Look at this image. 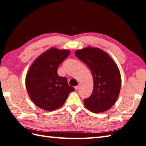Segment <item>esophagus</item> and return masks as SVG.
Wrapping results in <instances>:
<instances>
[{"label":"esophagus","mask_w":146,"mask_h":146,"mask_svg":"<svg viewBox=\"0 0 146 146\" xmlns=\"http://www.w3.org/2000/svg\"><path fill=\"white\" fill-rule=\"evenodd\" d=\"M79 88H80V85L77 86H76V87H75V90H78L79 89Z\"/></svg>","instance_id":"34e87169"}]
</instances>
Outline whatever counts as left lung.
<instances>
[{"label": "left lung", "instance_id": "obj_1", "mask_svg": "<svg viewBox=\"0 0 146 146\" xmlns=\"http://www.w3.org/2000/svg\"><path fill=\"white\" fill-rule=\"evenodd\" d=\"M75 55L88 65L93 77V91L84 100L85 106L93 113L108 110L117 100L121 88V76L117 64L98 48L87 47L77 50Z\"/></svg>", "mask_w": 146, "mask_h": 146}]
</instances>
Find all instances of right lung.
<instances>
[{
  "label": "right lung",
  "instance_id": "obj_1",
  "mask_svg": "<svg viewBox=\"0 0 146 146\" xmlns=\"http://www.w3.org/2000/svg\"><path fill=\"white\" fill-rule=\"evenodd\" d=\"M70 54L69 50L51 48L34 61L26 76V87L32 102L39 108L53 111L64 105L75 90L67 78L57 74L59 65Z\"/></svg>",
  "mask_w": 146,
  "mask_h": 146
}]
</instances>
